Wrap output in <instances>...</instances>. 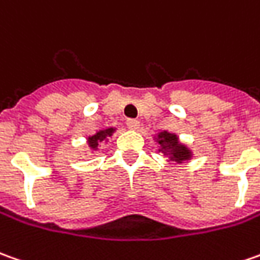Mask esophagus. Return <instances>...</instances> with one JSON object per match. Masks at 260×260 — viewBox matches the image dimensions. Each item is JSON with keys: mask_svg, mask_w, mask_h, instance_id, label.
Segmentation results:
<instances>
[{"mask_svg": "<svg viewBox=\"0 0 260 260\" xmlns=\"http://www.w3.org/2000/svg\"><path fill=\"white\" fill-rule=\"evenodd\" d=\"M126 124L130 130H137L140 127V121L139 120H134V118H128L126 121Z\"/></svg>", "mask_w": 260, "mask_h": 260, "instance_id": "esophagus-1", "label": "esophagus"}]
</instances>
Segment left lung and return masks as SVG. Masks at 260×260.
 <instances>
[{"instance_id":"left-lung-1","label":"left lung","mask_w":260,"mask_h":260,"mask_svg":"<svg viewBox=\"0 0 260 260\" xmlns=\"http://www.w3.org/2000/svg\"><path fill=\"white\" fill-rule=\"evenodd\" d=\"M156 142L160 144L158 151H161L165 156H167L170 161L183 163V161L190 160L191 156H193L191 150H189V147L179 142V137L173 133L161 132V133L157 134Z\"/></svg>"}]
</instances>
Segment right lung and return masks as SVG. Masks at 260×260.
<instances>
[{"label":"right lung","mask_w":260,"mask_h":260,"mask_svg":"<svg viewBox=\"0 0 260 260\" xmlns=\"http://www.w3.org/2000/svg\"><path fill=\"white\" fill-rule=\"evenodd\" d=\"M116 132V128L114 127H109V128H104V130H99L97 133L93 134V136H90L88 139H87V143H88V147H90V150L91 151H97L99 150V144L103 142H106L109 137L113 136V133Z\"/></svg>","instance_id":"1"}]
</instances>
